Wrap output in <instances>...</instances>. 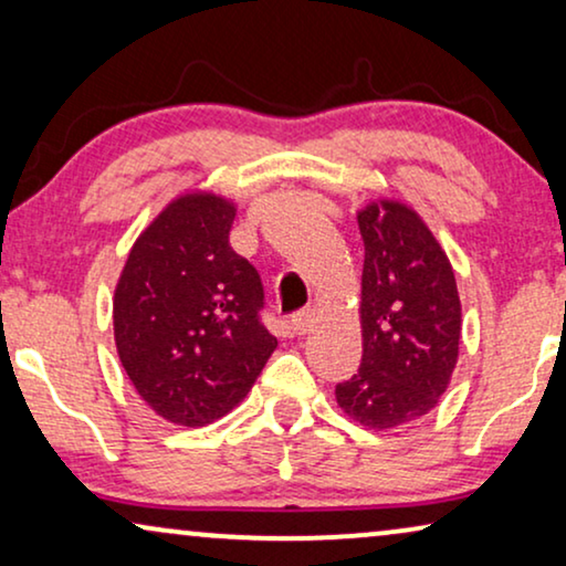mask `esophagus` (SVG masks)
<instances>
[{
	"mask_svg": "<svg viewBox=\"0 0 566 566\" xmlns=\"http://www.w3.org/2000/svg\"><path fill=\"white\" fill-rule=\"evenodd\" d=\"M289 322H291V329L296 332V335H306L308 327H312V322H314V314L306 308V312H296V314H293Z\"/></svg>",
	"mask_w": 566,
	"mask_h": 566,
	"instance_id": "esophagus-1",
	"label": "esophagus"
}]
</instances>
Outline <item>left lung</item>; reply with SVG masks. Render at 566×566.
Segmentation results:
<instances>
[{"label":"left lung","mask_w":566,"mask_h":566,"mask_svg":"<svg viewBox=\"0 0 566 566\" xmlns=\"http://www.w3.org/2000/svg\"><path fill=\"white\" fill-rule=\"evenodd\" d=\"M366 247L360 291L363 358L337 384V405L368 430L428 415L459 358L461 301L446 252L412 208L397 200L358 213Z\"/></svg>","instance_id":"left-lung-1"}]
</instances>
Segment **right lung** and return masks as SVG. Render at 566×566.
I'll use <instances>...</instances> for the list:
<instances>
[{
  "instance_id": "obj_1",
  "label": "right lung",
  "mask_w": 566,
  "mask_h": 566,
  "mask_svg": "<svg viewBox=\"0 0 566 566\" xmlns=\"http://www.w3.org/2000/svg\"><path fill=\"white\" fill-rule=\"evenodd\" d=\"M237 208L211 192L169 203L130 250L113 298L115 347L146 405L203 428L244 399L277 339L260 273L229 247Z\"/></svg>"
}]
</instances>
